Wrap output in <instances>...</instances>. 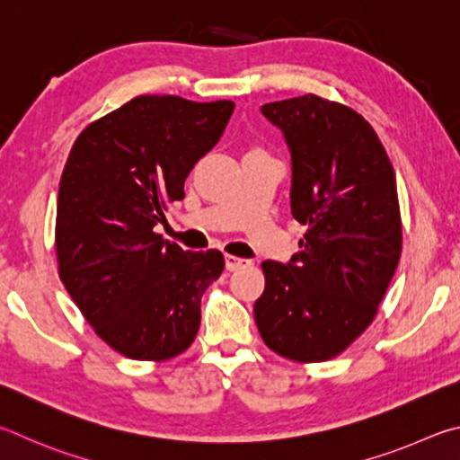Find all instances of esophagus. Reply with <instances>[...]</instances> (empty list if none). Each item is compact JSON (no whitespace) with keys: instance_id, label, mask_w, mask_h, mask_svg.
I'll return each instance as SVG.
<instances>
[{"instance_id":"34e87169","label":"esophagus","mask_w":460,"mask_h":460,"mask_svg":"<svg viewBox=\"0 0 460 460\" xmlns=\"http://www.w3.org/2000/svg\"><path fill=\"white\" fill-rule=\"evenodd\" d=\"M244 267H248V261L246 259L226 254V269H228V270H238V269H244Z\"/></svg>"}]
</instances>
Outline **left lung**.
I'll return each instance as SVG.
<instances>
[{
    "instance_id": "1",
    "label": "left lung",
    "mask_w": 460,
    "mask_h": 460,
    "mask_svg": "<svg viewBox=\"0 0 460 460\" xmlns=\"http://www.w3.org/2000/svg\"><path fill=\"white\" fill-rule=\"evenodd\" d=\"M291 153V212L307 226L287 264L264 261L254 303L264 343L293 361H325L372 323L396 272V177L367 120L315 94L262 104Z\"/></svg>"
}]
</instances>
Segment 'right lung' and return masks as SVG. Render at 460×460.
<instances>
[{
  "instance_id": "obj_1",
  "label": "right lung",
  "mask_w": 460,
  "mask_h": 460,
  "mask_svg": "<svg viewBox=\"0 0 460 460\" xmlns=\"http://www.w3.org/2000/svg\"><path fill=\"white\" fill-rule=\"evenodd\" d=\"M232 112V101L143 94L72 145L56 209L58 272L96 335L127 358L172 359L196 340L224 256L181 251L153 228Z\"/></svg>"
}]
</instances>
